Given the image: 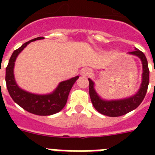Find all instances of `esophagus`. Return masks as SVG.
<instances>
[{"label": "esophagus", "instance_id": "obj_1", "mask_svg": "<svg viewBox=\"0 0 155 155\" xmlns=\"http://www.w3.org/2000/svg\"><path fill=\"white\" fill-rule=\"evenodd\" d=\"M91 74V71L90 69H83L82 71H81V74H83V75H89V74Z\"/></svg>", "mask_w": 155, "mask_h": 155}]
</instances>
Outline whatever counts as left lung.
<instances>
[{"instance_id":"left-lung-1","label":"left lung","mask_w":155,"mask_h":155,"mask_svg":"<svg viewBox=\"0 0 155 155\" xmlns=\"http://www.w3.org/2000/svg\"><path fill=\"white\" fill-rule=\"evenodd\" d=\"M129 54L136 55L140 58L143 66L142 82L139 91L135 94L121 100L105 101L103 100L94 90V82L91 79H88L89 86H90V96H91L92 104L99 113L104 115L110 117H118L127 114L130 111L135 110L141 104V102L143 101L146 94L148 85L150 83V71L148 67V61L146 57L143 52L138 50L137 48H135L134 51L129 52Z\"/></svg>"}]
</instances>
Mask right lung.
Instances as JSON below:
<instances>
[{"instance_id":"obj_1","label":"right lung","mask_w":155,"mask_h":155,"mask_svg":"<svg viewBox=\"0 0 155 155\" xmlns=\"http://www.w3.org/2000/svg\"><path fill=\"white\" fill-rule=\"evenodd\" d=\"M44 37H37L25 42L21 47L12 53L5 69V82L8 92L12 100L25 110L37 115H51L58 113L64 107L67 102L68 95L71 88L77 81L79 76H75L61 82L52 93L47 94H37L22 90L16 84L14 76V66L18 54L31 41L42 40Z\"/></svg>"}]
</instances>
